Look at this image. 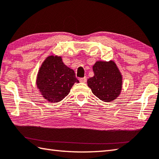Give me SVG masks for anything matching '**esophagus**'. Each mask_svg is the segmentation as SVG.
Returning a JSON list of instances; mask_svg holds the SVG:
<instances>
[{
  "instance_id": "esophagus-1",
  "label": "esophagus",
  "mask_w": 159,
  "mask_h": 159,
  "mask_svg": "<svg viewBox=\"0 0 159 159\" xmlns=\"http://www.w3.org/2000/svg\"><path fill=\"white\" fill-rule=\"evenodd\" d=\"M79 80H80V82H81V83H85L86 81H87V78H86V77L80 78Z\"/></svg>"
}]
</instances>
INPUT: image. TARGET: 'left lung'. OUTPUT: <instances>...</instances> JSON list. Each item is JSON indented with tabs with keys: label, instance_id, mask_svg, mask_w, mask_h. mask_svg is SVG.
<instances>
[{
	"label": "left lung",
	"instance_id": "1",
	"mask_svg": "<svg viewBox=\"0 0 159 159\" xmlns=\"http://www.w3.org/2000/svg\"><path fill=\"white\" fill-rule=\"evenodd\" d=\"M94 76L88 80L92 93L105 102H112L122 90V77L113 61H97L93 65Z\"/></svg>",
	"mask_w": 159,
	"mask_h": 159
}]
</instances>
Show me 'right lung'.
<instances>
[{
    "label": "right lung",
    "instance_id": "right-lung-1",
    "mask_svg": "<svg viewBox=\"0 0 159 159\" xmlns=\"http://www.w3.org/2000/svg\"><path fill=\"white\" fill-rule=\"evenodd\" d=\"M74 71L67 67L60 56H50L43 62L37 74V86L48 102H59L70 93L75 83H79Z\"/></svg>",
    "mask_w": 159,
    "mask_h": 159
}]
</instances>
